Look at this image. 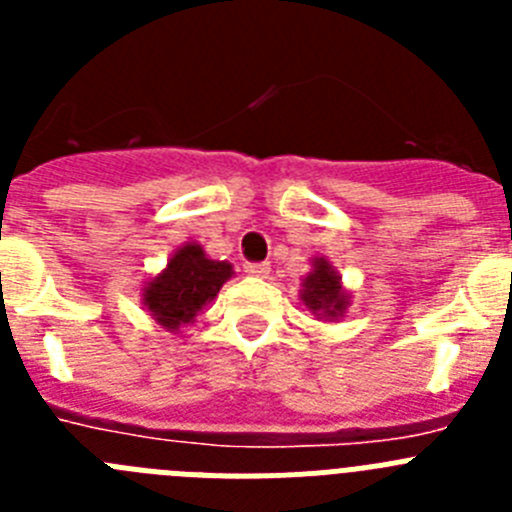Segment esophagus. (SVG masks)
Listing matches in <instances>:
<instances>
[{"instance_id": "1", "label": "esophagus", "mask_w": 512, "mask_h": 512, "mask_svg": "<svg viewBox=\"0 0 512 512\" xmlns=\"http://www.w3.org/2000/svg\"><path fill=\"white\" fill-rule=\"evenodd\" d=\"M243 269H246V274H251V277H269L271 266L269 264H246Z\"/></svg>"}]
</instances>
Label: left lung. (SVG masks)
<instances>
[{
    "label": "left lung",
    "mask_w": 512,
    "mask_h": 512,
    "mask_svg": "<svg viewBox=\"0 0 512 512\" xmlns=\"http://www.w3.org/2000/svg\"><path fill=\"white\" fill-rule=\"evenodd\" d=\"M312 269L307 271L300 282V300L305 302L307 310L318 320L338 323L346 315L351 305V292L343 287V279L338 269L323 256H315L310 261Z\"/></svg>",
    "instance_id": "8db88e82"
}]
</instances>
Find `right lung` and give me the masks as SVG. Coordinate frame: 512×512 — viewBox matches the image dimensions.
Masks as SVG:
<instances>
[{"instance_id":"add662e5","label":"right lung","mask_w":512,"mask_h":512,"mask_svg":"<svg viewBox=\"0 0 512 512\" xmlns=\"http://www.w3.org/2000/svg\"><path fill=\"white\" fill-rule=\"evenodd\" d=\"M233 274V264L210 259L200 243L187 241L143 284V307L161 328L176 333L182 325L194 323Z\"/></svg>"}]
</instances>
